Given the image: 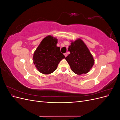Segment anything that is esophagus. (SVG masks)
Segmentation results:
<instances>
[{
	"instance_id": "obj_1",
	"label": "esophagus",
	"mask_w": 120,
	"mask_h": 120,
	"mask_svg": "<svg viewBox=\"0 0 120 120\" xmlns=\"http://www.w3.org/2000/svg\"><path fill=\"white\" fill-rule=\"evenodd\" d=\"M64 55L65 57H66L68 56V54H67V53H64Z\"/></svg>"
}]
</instances>
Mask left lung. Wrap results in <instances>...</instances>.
Returning a JSON list of instances; mask_svg holds the SVG:
<instances>
[{
  "instance_id": "left-lung-1",
  "label": "left lung",
  "mask_w": 120,
  "mask_h": 120,
  "mask_svg": "<svg viewBox=\"0 0 120 120\" xmlns=\"http://www.w3.org/2000/svg\"><path fill=\"white\" fill-rule=\"evenodd\" d=\"M68 50L70 53L65 59L74 73L82 75L90 71L95 60L88 47L81 39L71 41Z\"/></svg>"
}]
</instances>
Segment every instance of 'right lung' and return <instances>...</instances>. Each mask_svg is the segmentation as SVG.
<instances>
[{
    "instance_id": "1",
    "label": "right lung",
    "mask_w": 120,
    "mask_h": 120,
    "mask_svg": "<svg viewBox=\"0 0 120 120\" xmlns=\"http://www.w3.org/2000/svg\"><path fill=\"white\" fill-rule=\"evenodd\" d=\"M57 39L51 35L43 38L34 52V64L41 73L49 75L55 71L58 64L65 57L56 46Z\"/></svg>"
}]
</instances>
